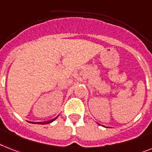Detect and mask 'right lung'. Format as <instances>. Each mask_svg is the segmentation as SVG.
Returning a JSON list of instances; mask_svg holds the SVG:
<instances>
[{
  "mask_svg": "<svg viewBox=\"0 0 152 152\" xmlns=\"http://www.w3.org/2000/svg\"><path fill=\"white\" fill-rule=\"evenodd\" d=\"M56 118H57V116H56V118H54V119H53V120H50V121H46V122H37V123H36V124H50L51 122H53V121L56 120ZM32 124H35V123H32Z\"/></svg>",
  "mask_w": 152,
  "mask_h": 152,
  "instance_id": "1",
  "label": "right lung"
}]
</instances>
